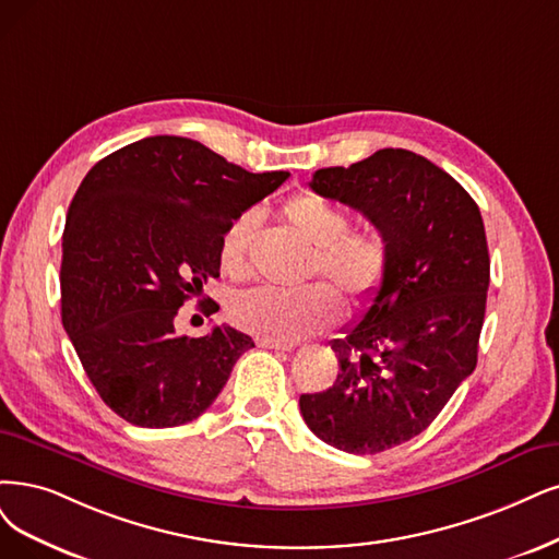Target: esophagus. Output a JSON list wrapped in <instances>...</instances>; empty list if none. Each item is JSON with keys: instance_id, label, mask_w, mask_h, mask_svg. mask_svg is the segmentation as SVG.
Returning a JSON list of instances; mask_svg holds the SVG:
<instances>
[{"instance_id": "esophagus-1", "label": "esophagus", "mask_w": 559, "mask_h": 559, "mask_svg": "<svg viewBox=\"0 0 559 559\" xmlns=\"http://www.w3.org/2000/svg\"><path fill=\"white\" fill-rule=\"evenodd\" d=\"M255 343H258V347L283 349V353H290V349H295V343H281V341H269V338H258Z\"/></svg>"}]
</instances>
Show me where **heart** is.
<instances>
[{
    "mask_svg": "<svg viewBox=\"0 0 559 559\" xmlns=\"http://www.w3.org/2000/svg\"><path fill=\"white\" fill-rule=\"evenodd\" d=\"M281 216L295 235L316 248L308 269L311 276L336 282L355 308H368L378 301L391 269V246L382 233L349 230V214L316 193L293 195L283 204ZM255 230L258 216L253 212H243L227 223L218 246L221 266L227 276H251ZM333 283L318 281L304 290L258 287L235 295L227 304V313L248 334L295 343L341 320L345 304Z\"/></svg>",
    "mask_w": 559,
    "mask_h": 559,
    "instance_id": "heart-1",
    "label": "heart"
}]
</instances>
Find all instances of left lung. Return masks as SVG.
<instances>
[{
	"instance_id": "obj_1",
	"label": "left lung",
	"mask_w": 559,
	"mask_h": 559,
	"mask_svg": "<svg viewBox=\"0 0 559 559\" xmlns=\"http://www.w3.org/2000/svg\"><path fill=\"white\" fill-rule=\"evenodd\" d=\"M308 186L373 223L391 269L378 301L332 343L338 378L301 394V417L341 451L380 453L426 430L477 366L490 283L481 212L456 179L407 150L322 168Z\"/></svg>"
}]
</instances>
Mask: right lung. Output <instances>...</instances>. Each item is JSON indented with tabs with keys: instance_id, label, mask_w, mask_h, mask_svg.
Segmentation results:
<instances>
[{
	"instance_id": "obj_1",
	"label": "right lung",
	"mask_w": 559,
	"mask_h": 559,
	"mask_svg": "<svg viewBox=\"0 0 559 559\" xmlns=\"http://www.w3.org/2000/svg\"><path fill=\"white\" fill-rule=\"evenodd\" d=\"M287 177L246 173L189 138L152 135L82 179L61 243V322L98 396L123 421L170 428L198 419L255 347L227 324L179 336L175 320L218 276L227 223ZM202 311L212 316L218 304Z\"/></svg>"
}]
</instances>
